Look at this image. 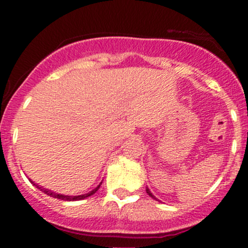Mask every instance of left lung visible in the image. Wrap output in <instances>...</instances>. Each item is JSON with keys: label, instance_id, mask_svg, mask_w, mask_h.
I'll return each instance as SVG.
<instances>
[{"label": "left lung", "instance_id": "obj_1", "mask_svg": "<svg viewBox=\"0 0 248 248\" xmlns=\"http://www.w3.org/2000/svg\"><path fill=\"white\" fill-rule=\"evenodd\" d=\"M146 191H147V193H148V195H149V196H150V197H152V198H154V199H156V201H158V199H157V198H156V197H155V196H154L152 192H150V190H149V189H148V187H147V189H146Z\"/></svg>", "mask_w": 248, "mask_h": 248}]
</instances>
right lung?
I'll return each instance as SVG.
<instances>
[{
    "mask_svg": "<svg viewBox=\"0 0 248 248\" xmlns=\"http://www.w3.org/2000/svg\"><path fill=\"white\" fill-rule=\"evenodd\" d=\"M29 181L31 182V184H33V186H35L37 189H39L41 190V191H43L44 193H46L47 196H50V197H53V198H58V199H62V201H66V202H75V201H81V199H85V198H87V197H90V196H92V195H94V193L98 191L99 190V187H100V186H101V183L99 184L98 186L95 187V189H93L92 191H90V192H87V193H85V195H79V196H67V195H62V193H57V192H55V191H51V190H49V189H45V187H43V186H39L38 184L37 183H35V182L32 181V179H30L29 178Z\"/></svg>",
    "mask_w": 248,
    "mask_h": 248,
    "instance_id": "obj_1",
    "label": "right lung"
}]
</instances>
